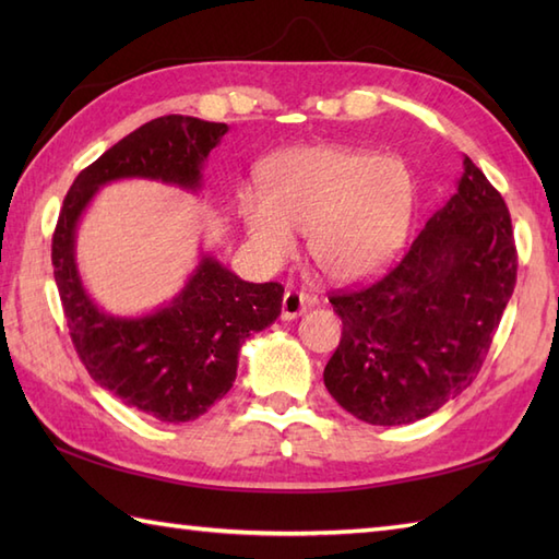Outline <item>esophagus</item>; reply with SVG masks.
I'll use <instances>...</instances> for the list:
<instances>
[{
  "label": "esophagus",
  "mask_w": 559,
  "mask_h": 559,
  "mask_svg": "<svg viewBox=\"0 0 559 559\" xmlns=\"http://www.w3.org/2000/svg\"><path fill=\"white\" fill-rule=\"evenodd\" d=\"M312 305H314V298H310V295H302L298 290H286L281 305V317L286 319V322H290V319H298L300 314H305Z\"/></svg>",
  "instance_id": "esophagus-1"
}]
</instances>
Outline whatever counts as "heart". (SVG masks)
Wrapping results in <instances>:
<instances>
[{"mask_svg": "<svg viewBox=\"0 0 559 559\" xmlns=\"http://www.w3.org/2000/svg\"><path fill=\"white\" fill-rule=\"evenodd\" d=\"M413 175L396 156L346 146L290 148L266 165V189H240L249 240L271 264L298 249L310 233V254L329 278L353 283L396 257L413 216Z\"/></svg>", "mask_w": 559, "mask_h": 559, "instance_id": "b5f03b06", "label": "heart"}]
</instances>
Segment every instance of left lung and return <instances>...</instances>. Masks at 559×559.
<instances>
[{"label":"left lung","instance_id":"left-lung-1","mask_svg":"<svg viewBox=\"0 0 559 559\" xmlns=\"http://www.w3.org/2000/svg\"><path fill=\"white\" fill-rule=\"evenodd\" d=\"M516 283L512 218L476 163L408 254L372 286L334 295L343 322L329 394L370 425L423 420L476 379Z\"/></svg>","mask_w":559,"mask_h":559}]
</instances>
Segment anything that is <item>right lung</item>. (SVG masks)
<instances>
[{
    "instance_id": "add662e5",
    "label": "right lung",
    "mask_w": 559,
    "mask_h": 559,
    "mask_svg": "<svg viewBox=\"0 0 559 559\" xmlns=\"http://www.w3.org/2000/svg\"><path fill=\"white\" fill-rule=\"evenodd\" d=\"M228 124L165 115L117 141L71 185L52 235V266L71 341L88 374L160 423L204 415L233 389L242 343L276 322L283 288L249 283L201 252L185 286L136 317L105 312L83 286L76 264L81 216L105 185L148 180L185 192L204 189L209 153Z\"/></svg>"
}]
</instances>
